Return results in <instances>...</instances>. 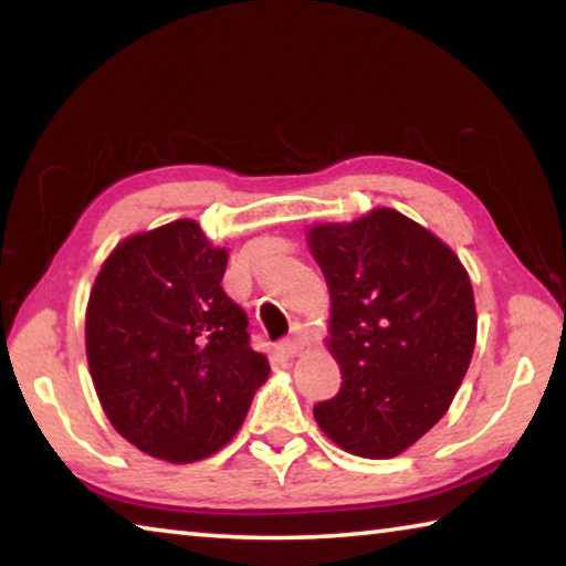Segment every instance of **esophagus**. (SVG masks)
<instances>
[{
	"label": "esophagus",
	"instance_id": "esophagus-1",
	"mask_svg": "<svg viewBox=\"0 0 566 566\" xmlns=\"http://www.w3.org/2000/svg\"><path fill=\"white\" fill-rule=\"evenodd\" d=\"M304 349V339L300 334H292V337H286L280 342V352L286 354V357H294V354H300Z\"/></svg>",
	"mask_w": 566,
	"mask_h": 566
}]
</instances>
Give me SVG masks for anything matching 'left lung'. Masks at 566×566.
I'll return each instance as SVG.
<instances>
[{"label":"left lung","mask_w":566,"mask_h":566,"mask_svg":"<svg viewBox=\"0 0 566 566\" xmlns=\"http://www.w3.org/2000/svg\"><path fill=\"white\" fill-rule=\"evenodd\" d=\"M310 247L332 294L342 387L314 405L332 442L389 459L452 405L476 342L474 294L452 249L395 209L319 224Z\"/></svg>","instance_id":"1"}]
</instances>
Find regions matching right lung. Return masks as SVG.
Wrapping results in <instances>:
<instances>
[{
  "mask_svg": "<svg viewBox=\"0 0 566 566\" xmlns=\"http://www.w3.org/2000/svg\"><path fill=\"white\" fill-rule=\"evenodd\" d=\"M227 252L197 222L134 234L114 249L87 306V361L112 427L175 464L222 449L270 361L224 292Z\"/></svg>",
  "mask_w": 566,
  "mask_h": 566,
  "instance_id": "1",
  "label": "right lung"
}]
</instances>
